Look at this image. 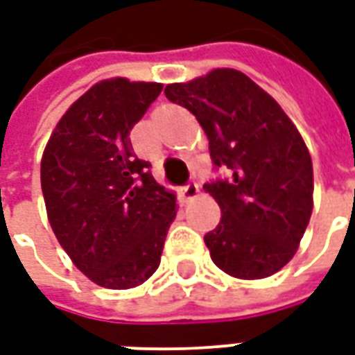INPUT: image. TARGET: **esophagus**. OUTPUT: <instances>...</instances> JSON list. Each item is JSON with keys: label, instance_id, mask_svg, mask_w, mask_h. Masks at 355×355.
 <instances>
[{"label": "esophagus", "instance_id": "esophagus-1", "mask_svg": "<svg viewBox=\"0 0 355 355\" xmlns=\"http://www.w3.org/2000/svg\"><path fill=\"white\" fill-rule=\"evenodd\" d=\"M198 196V185L196 183H189L187 187L181 189V200L183 202H193Z\"/></svg>", "mask_w": 355, "mask_h": 355}]
</instances>
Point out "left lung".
<instances>
[{
  "label": "left lung",
  "instance_id": "1",
  "mask_svg": "<svg viewBox=\"0 0 355 355\" xmlns=\"http://www.w3.org/2000/svg\"><path fill=\"white\" fill-rule=\"evenodd\" d=\"M209 139L216 166L231 178L206 183L221 221L204 236L211 261L240 280H261L293 259L314 208L309 147L272 96L242 71L217 68L166 85Z\"/></svg>",
  "mask_w": 355,
  "mask_h": 355
}]
</instances>
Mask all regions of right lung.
<instances>
[{"mask_svg": "<svg viewBox=\"0 0 355 355\" xmlns=\"http://www.w3.org/2000/svg\"><path fill=\"white\" fill-rule=\"evenodd\" d=\"M160 90L162 83L126 77L98 81L62 115L41 159L54 236L89 280L107 289L151 278L178 214L175 193L155 181L128 138Z\"/></svg>", "mask_w": 355, "mask_h": 355, "instance_id": "1", "label": "right lung"}]
</instances>
